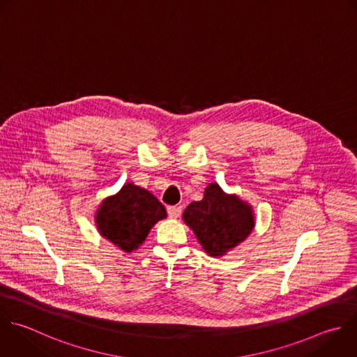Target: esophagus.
<instances>
[{
	"label": "esophagus",
	"mask_w": 357,
	"mask_h": 357,
	"mask_svg": "<svg viewBox=\"0 0 357 357\" xmlns=\"http://www.w3.org/2000/svg\"><path fill=\"white\" fill-rule=\"evenodd\" d=\"M181 211H183V208H181L180 205H172V206H169V208H167V213H169V216H170L172 219H177V218H180Z\"/></svg>",
	"instance_id": "esophagus-1"
}]
</instances>
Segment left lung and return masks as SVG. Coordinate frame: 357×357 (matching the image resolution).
I'll return each instance as SVG.
<instances>
[{"instance_id":"8db88e82","label":"left lung","mask_w":357,"mask_h":357,"mask_svg":"<svg viewBox=\"0 0 357 357\" xmlns=\"http://www.w3.org/2000/svg\"><path fill=\"white\" fill-rule=\"evenodd\" d=\"M183 218L194 230L205 252L212 257L226 254L254 227L251 206L237 197L226 195L218 184H209L204 199L191 202Z\"/></svg>"}]
</instances>
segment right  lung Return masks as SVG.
I'll use <instances>...</instances> for the list:
<instances>
[{
    "label": "right lung",
    "instance_id": "1",
    "mask_svg": "<svg viewBox=\"0 0 357 357\" xmlns=\"http://www.w3.org/2000/svg\"><path fill=\"white\" fill-rule=\"evenodd\" d=\"M166 218L165 206L145 188L126 184L119 194L103 201L96 223L103 237L131 252L144 243L152 226Z\"/></svg>",
    "mask_w": 357,
    "mask_h": 357
}]
</instances>
